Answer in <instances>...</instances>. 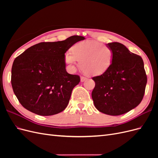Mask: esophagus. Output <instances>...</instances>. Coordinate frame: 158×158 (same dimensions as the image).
Listing matches in <instances>:
<instances>
[{"instance_id":"1","label":"esophagus","mask_w":158,"mask_h":158,"mask_svg":"<svg viewBox=\"0 0 158 158\" xmlns=\"http://www.w3.org/2000/svg\"><path fill=\"white\" fill-rule=\"evenodd\" d=\"M88 78H86V77H85V76H81V77H80V81H81V82H84V81L85 80H86Z\"/></svg>"}]
</instances>
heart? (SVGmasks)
Segmentation results:
<instances>
[{
  "label": "heart",
  "mask_w": 158,
  "mask_h": 158,
  "mask_svg": "<svg viewBox=\"0 0 158 158\" xmlns=\"http://www.w3.org/2000/svg\"><path fill=\"white\" fill-rule=\"evenodd\" d=\"M66 52L64 60L72 72L80 66L89 75H100L111 66L113 59V51L111 47L94 40H86L76 43Z\"/></svg>",
  "instance_id": "1"
}]
</instances>
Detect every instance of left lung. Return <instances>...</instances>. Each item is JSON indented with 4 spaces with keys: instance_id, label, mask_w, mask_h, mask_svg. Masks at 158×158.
Instances as JSON below:
<instances>
[{
    "instance_id": "1",
    "label": "left lung",
    "mask_w": 158,
    "mask_h": 158,
    "mask_svg": "<svg viewBox=\"0 0 158 158\" xmlns=\"http://www.w3.org/2000/svg\"><path fill=\"white\" fill-rule=\"evenodd\" d=\"M107 46L113 51L109 69L92 79L95 83L92 97L96 109L109 115H120L140 103L145 93L147 76L144 62L118 42Z\"/></svg>"
}]
</instances>
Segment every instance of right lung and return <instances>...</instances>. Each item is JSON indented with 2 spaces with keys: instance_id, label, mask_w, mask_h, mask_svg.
<instances>
[{
  "instance_id": "1",
  "label": "right lung",
  "mask_w": 158,
  "mask_h": 158,
  "mask_svg": "<svg viewBox=\"0 0 158 158\" xmlns=\"http://www.w3.org/2000/svg\"><path fill=\"white\" fill-rule=\"evenodd\" d=\"M82 36L56 42H41L14 59L11 84L19 102L28 111L42 116L62 112L67 107L80 76L66 70L64 55Z\"/></svg>"
}]
</instances>
